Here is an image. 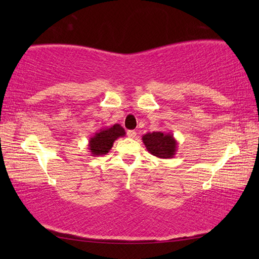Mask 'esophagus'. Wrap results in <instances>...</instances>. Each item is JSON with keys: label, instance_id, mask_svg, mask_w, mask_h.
<instances>
[{"label": "esophagus", "instance_id": "esophagus-1", "mask_svg": "<svg viewBox=\"0 0 259 259\" xmlns=\"http://www.w3.org/2000/svg\"><path fill=\"white\" fill-rule=\"evenodd\" d=\"M126 135H128L129 138H135L136 136H137V133H136L135 130H128L126 131Z\"/></svg>", "mask_w": 259, "mask_h": 259}]
</instances>
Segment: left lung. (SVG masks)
Wrapping results in <instances>:
<instances>
[{"label":"left lung","instance_id":"8db88e82","mask_svg":"<svg viewBox=\"0 0 259 259\" xmlns=\"http://www.w3.org/2000/svg\"><path fill=\"white\" fill-rule=\"evenodd\" d=\"M143 143L152 155L160 159H170L176 155L178 142L174 135L163 131L147 133L142 137Z\"/></svg>","mask_w":259,"mask_h":259}]
</instances>
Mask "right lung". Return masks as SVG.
<instances>
[{
  "instance_id": "obj_1",
  "label": "right lung",
  "mask_w": 259,
  "mask_h": 259,
  "mask_svg": "<svg viewBox=\"0 0 259 259\" xmlns=\"http://www.w3.org/2000/svg\"><path fill=\"white\" fill-rule=\"evenodd\" d=\"M123 136H125V131L117 123L108 128H102L89 139L88 150L91 156L106 155L111 151L114 142Z\"/></svg>"
}]
</instances>
